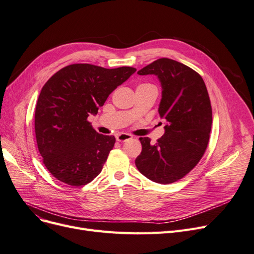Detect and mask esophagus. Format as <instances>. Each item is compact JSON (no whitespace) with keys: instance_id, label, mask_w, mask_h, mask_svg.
<instances>
[{"instance_id":"1","label":"esophagus","mask_w":254,"mask_h":254,"mask_svg":"<svg viewBox=\"0 0 254 254\" xmlns=\"http://www.w3.org/2000/svg\"><path fill=\"white\" fill-rule=\"evenodd\" d=\"M129 139H131V136L130 135H128V134H119V135H117L116 136V140L118 141V142H126V141H127V140H129Z\"/></svg>"}]
</instances>
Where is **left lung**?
<instances>
[{"instance_id":"8db88e82","label":"left lung","mask_w":254,"mask_h":254,"mask_svg":"<svg viewBox=\"0 0 254 254\" xmlns=\"http://www.w3.org/2000/svg\"><path fill=\"white\" fill-rule=\"evenodd\" d=\"M137 73L158 76L162 87L158 111L165 120V133L154 144L148 137L140 138L136 167L154 183H174L196 166L206 149L213 123L206 86L192 68L168 58L153 61Z\"/></svg>"}]
</instances>
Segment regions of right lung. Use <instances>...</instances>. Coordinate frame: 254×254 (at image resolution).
Returning <instances> with one entry per match:
<instances>
[{
    "label": "right lung",
    "mask_w": 254,
    "mask_h": 254,
    "mask_svg": "<svg viewBox=\"0 0 254 254\" xmlns=\"http://www.w3.org/2000/svg\"><path fill=\"white\" fill-rule=\"evenodd\" d=\"M136 68L108 69L71 64L42 87L35 109V134L48 170L62 183L84 186L101 173L115 137L98 134L87 120Z\"/></svg>",
    "instance_id": "right-lung-1"
}]
</instances>
